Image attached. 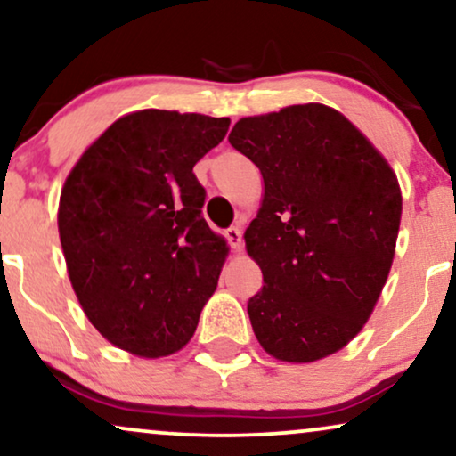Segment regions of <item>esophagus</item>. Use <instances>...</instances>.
<instances>
[{"label":"esophagus","instance_id":"esophagus-1","mask_svg":"<svg viewBox=\"0 0 456 456\" xmlns=\"http://www.w3.org/2000/svg\"><path fill=\"white\" fill-rule=\"evenodd\" d=\"M224 238H227L229 246L233 248V250H241V229L240 227H229L227 232H224Z\"/></svg>","mask_w":456,"mask_h":456}]
</instances>
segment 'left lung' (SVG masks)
<instances>
[{"label": "left lung", "instance_id": "1", "mask_svg": "<svg viewBox=\"0 0 456 456\" xmlns=\"http://www.w3.org/2000/svg\"><path fill=\"white\" fill-rule=\"evenodd\" d=\"M229 142L265 183L244 233L265 284L248 301L258 343L284 362L343 349L370 318L394 261V170L347 118L318 102L240 119Z\"/></svg>", "mask_w": 456, "mask_h": 456}]
</instances>
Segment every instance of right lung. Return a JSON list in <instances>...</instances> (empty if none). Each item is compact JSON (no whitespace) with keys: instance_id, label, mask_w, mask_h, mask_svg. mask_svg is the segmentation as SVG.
Listing matches in <instances>:
<instances>
[{"instance_id":"1","label":"right lung","mask_w":456,"mask_h":456,"mask_svg":"<svg viewBox=\"0 0 456 456\" xmlns=\"http://www.w3.org/2000/svg\"><path fill=\"white\" fill-rule=\"evenodd\" d=\"M227 118L145 109L82 155L61 193L59 233L73 290L119 349L170 355L187 345L216 290L227 244L201 216L193 166Z\"/></svg>"}]
</instances>
